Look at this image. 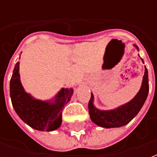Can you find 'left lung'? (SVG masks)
<instances>
[{
  "instance_id": "obj_1",
  "label": "left lung",
  "mask_w": 157,
  "mask_h": 157,
  "mask_svg": "<svg viewBox=\"0 0 157 157\" xmlns=\"http://www.w3.org/2000/svg\"><path fill=\"white\" fill-rule=\"evenodd\" d=\"M135 47L139 50L136 45ZM142 61L144 62V60L142 59ZM148 74L147 69L145 66L141 89L139 90L137 95L126 104L122 105L116 109L110 111H100L94 106V95L91 94L88 105L89 113L90 116L91 121L98 126L104 128L121 127L128 124L133 118L135 117L144 106L148 94Z\"/></svg>"
}]
</instances>
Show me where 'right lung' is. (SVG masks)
Instances as JSON below:
<instances>
[{"mask_svg": "<svg viewBox=\"0 0 157 157\" xmlns=\"http://www.w3.org/2000/svg\"><path fill=\"white\" fill-rule=\"evenodd\" d=\"M10 91L12 105L18 117L33 129L45 131H52L61 125L64 105L70 100L73 93L72 89L63 88L53 103L33 98L24 91L20 82L19 62L13 69Z\"/></svg>", "mask_w": 157, "mask_h": 157, "instance_id": "right-lung-1", "label": "right lung"}]
</instances>
